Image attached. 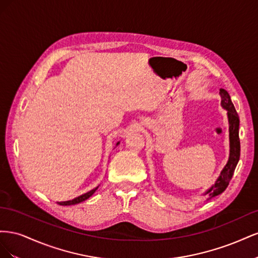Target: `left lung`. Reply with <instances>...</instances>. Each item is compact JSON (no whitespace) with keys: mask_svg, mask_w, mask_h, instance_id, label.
Listing matches in <instances>:
<instances>
[{"mask_svg":"<svg viewBox=\"0 0 258 258\" xmlns=\"http://www.w3.org/2000/svg\"><path fill=\"white\" fill-rule=\"evenodd\" d=\"M221 96V105L224 110L227 111L228 123H229V158L226 166L221 171L220 176L217 177L214 185L204 194L208 195L209 198L207 200L212 199L213 197L221 195L230 182V179L235 172V169L238 165L240 158V140H239V116L235 106H233L229 93L225 89H220Z\"/></svg>","mask_w":258,"mask_h":258,"instance_id":"obj_1","label":"left lung"}]
</instances>
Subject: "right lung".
<instances>
[{
    "instance_id": "add662e5",
    "label": "right lung",
    "mask_w": 258,
    "mask_h": 258,
    "mask_svg": "<svg viewBox=\"0 0 258 258\" xmlns=\"http://www.w3.org/2000/svg\"><path fill=\"white\" fill-rule=\"evenodd\" d=\"M118 144H119V142H117L116 146L118 145ZM98 187H99V186H97L96 188H93V189H91V190H89V191H87V192H85V194L81 195V196L76 197V198H74V199H72V200L64 201V202H60V205H61V206H72V205L81 204V202H83V201H85V200H87L88 198H90V197L92 196V195L96 192V190L98 189Z\"/></svg>"
}]
</instances>
